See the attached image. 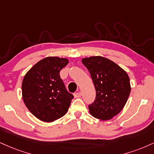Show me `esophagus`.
I'll list each match as a JSON object with an SVG mask.
<instances>
[{
    "mask_svg": "<svg viewBox=\"0 0 154 154\" xmlns=\"http://www.w3.org/2000/svg\"><path fill=\"white\" fill-rule=\"evenodd\" d=\"M74 96H75V98H78L82 96V92H76V93L74 94Z\"/></svg>",
    "mask_w": 154,
    "mask_h": 154,
    "instance_id": "obj_1",
    "label": "esophagus"
}]
</instances>
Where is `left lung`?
<instances>
[{
  "label": "left lung",
  "mask_w": 154,
  "mask_h": 154,
  "mask_svg": "<svg viewBox=\"0 0 154 154\" xmlns=\"http://www.w3.org/2000/svg\"><path fill=\"white\" fill-rule=\"evenodd\" d=\"M90 72L96 90L95 101L89 105L94 118L112 119L123 110L131 93L130 79L117 64L100 56L82 59Z\"/></svg>",
  "instance_id": "8db88e82"
}]
</instances>
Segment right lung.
<instances>
[{
  "label": "right lung",
  "instance_id": "right-lung-1",
  "mask_svg": "<svg viewBox=\"0 0 154 154\" xmlns=\"http://www.w3.org/2000/svg\"><path fill=\"white\" fill-rule=\"evenodd\" d=\"M66 58L46 57L31 68L22 82V97L29 110L44 122H53L66 113L74 96L66 90L59 72Z\"/></svg>",
  "mask_w": 154,
  "mask_h": 154
}]
</instances>
